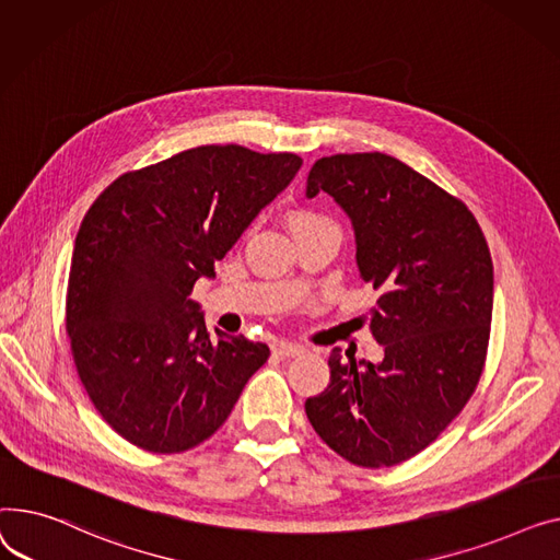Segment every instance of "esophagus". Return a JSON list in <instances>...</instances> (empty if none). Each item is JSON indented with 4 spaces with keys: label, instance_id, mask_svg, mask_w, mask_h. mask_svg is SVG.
I'll list each match as a JSON object with an SVG mask.
<instances>
[{
    "label": "esophagus",
    "instance_id": "1",
    "mask_svg": "<svg viewBox=\"0 0 560 560\" xmlns=\"http://www.w3.org/2000/svg\"><path fill=\"white\" fill-rule=\"evenodd\" d=\"M271 350H273V354L276 357H282V359H287V357H299V354H303V346H295V343H289V341H276L273 346H271Z\"/></svg>",
    "mask_w": 560,
    "mask_h": 560
}]
</instances>
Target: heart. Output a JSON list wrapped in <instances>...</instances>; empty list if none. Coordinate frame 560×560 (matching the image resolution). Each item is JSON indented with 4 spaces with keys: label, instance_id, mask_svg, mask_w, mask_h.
<instances>
[{
    "label": "heart",
    "instance_id": "1",
    "mask_svg": "<svg viewBox=\"0 0 560 560\" xmlns=\"http://www.w3.org/2000/svg\"><path fill=\"white\" fill-rule=\"evenodd\" d=\"M320 219H323V217L316 214V212H312V210H293V212L289 214V225H291V230H295V228L314 223V221H320Z\"/></svg>",
    "mask_w": 560,
    "mask_h": 560
}]
</instances>
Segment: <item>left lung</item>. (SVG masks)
Returning <instances> with one entry per match:
<instances>
[{"mask_svg": "<svg viewBox=\"0 0 560 560\" xmlns=\"http://www.w3.org/2000/svg\"><path fill=\"white\" fill-rule=\"evenodd\" d=\"M330 194L354 230L357 269L380 291L377 364L330 352V384L305 411L350 464L388 468L424 450L470 400L492 318V259L472 212L386 153L314 162L307 199Z\"/></svg>", "mask_w": 560, "mask_h": 560, "instance_id": "obj_1", "label": "left lung"}]
</instances>
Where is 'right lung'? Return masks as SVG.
Returning <instances> with one entry per match:
<instances>
[{
	"label": "right lung",
	"instance_id": "right-lung-1",
	"mask_svg": "<svg viewBox=\"0 0 560 560\" xmlns=\"http://www.w3.org/2000/svg\"><path fill=\"white\" fill-rule=\"evenodd\" d=\"M295 153L196 147L108 185L81 221L68 282V335L96 411L142 450L210 439L269 359L267 343L210 339L199 278L299 174Z\"/></svg>",
	"mask_w": 560,
	"mask_h": 560
}]
</instances>
